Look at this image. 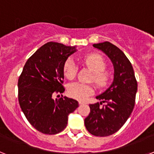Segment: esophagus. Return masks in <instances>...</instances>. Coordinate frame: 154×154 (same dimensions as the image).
<instances>
[{
    "mask_svg": "<svg viewBox=\"0 0 154 154\" xmlns=\"http://www.w3.org/2000/svg\"><path fill=\"white\" fill-rule=\"evenodd\" d=\"M79 105H82V104H85L86 102L83 101V100H79Z\"/></svg>",
    "mask_w": 154,
    "mask_h": 154,
    "instance_id": "obj_1",
    "label": "esophagus"
}]
</instances>
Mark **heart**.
Segmentation results:
<instances>
[{
	"instance_id": "b5f03b06",
	"label": "heart",
	"mask_w": 154,
	"mask_h": 154,
	"mask_svg": "<svg viewBox=\"0 0 154 154\" xmlns=\"http://www.w3.org/2000/svg\"><path fill=\"white\" fill-rule=\"evenodd\" d=\"M82 62L93 72V81L99 87H105L108 84L109 74L104 72L106 62L101 55L98 54H89L82 58ZM77 72V65L73 59L66 61L64 65V75L68 79L75 78ZM68 94L72 98L85 99L94 92L93 87L87 84L74 82L68 86Z\"/></svg>"
}]
</instances>
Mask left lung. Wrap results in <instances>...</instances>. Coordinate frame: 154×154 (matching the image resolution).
<instances>
[{
  "label": "left lung",
  "mask_w": 154,
  "mask_h": 154,
  "mask_svg": "<svg viewBox=\"0 0 154 154\" xmlns=\"http://www.w3.org/2000/svg\"><path fill=\"white\" fill-rule=\"evenodd\" d=\"M112 62L114 79L104 92L96 96L100 103L90 104V113L85 119L87 130L96 137H107L117 132L134 108L137 82L132 64L119 48L109 42L94 44ZM106 104L103 107L100 105Z\"/></svg>",
  "instance_id": "left-lung-1"
}]
</instances>
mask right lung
<instances>
[{
    "label": "right lung",
    "instance_id": "right-lung-1",
    "mask_svg": "<svg viewBox=\"0 0 154 154\" xmlns=\"http://www.w3.org/2000/svg\"><path fill=\"white\" fill-rule=\"evenodd\" d=\"M75 51V46L48 42L28 58L19 77L20 106L31 126L41 133H60L67 126L69 114L79 106L78 101L66 96L53 99L65 91L64 65Z\"/></svg>",
    "mask_w": 154,
    "mask_h": 154
}]
</instances>
